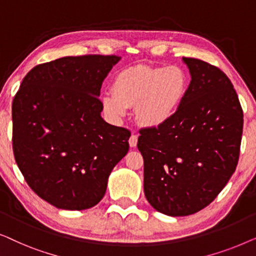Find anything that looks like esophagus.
<instances>
[{
	"label": "esophagus",
	"mask_w": 256,
	"mask_h": 256,
	"mask_svg": "<svg viewBox=\"0 0 256 256\" xmlns=\"http://www.w3.org/2000/svg\"><path fill=\"white\" fill-rule=\"evenodd\" d=\"M129 146H130L132 148H135V146H138V135L132 134L130 138H129Z\"/></svg>",
	"instance_id": "obj_1"
}]
</instances>
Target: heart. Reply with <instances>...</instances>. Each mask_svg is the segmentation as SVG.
I'll return each instance as SVG.
<instances>
[{"label":"heart","mask_w":256,"mask_h":256,"mask_svg":"<svg viewBox=\"0 0 256 256\" xmlns=\"http://www.w3.org/2000/svg\"><path fill=\"white\" fill-rule=\"evenodd\" d=\"M188 76L177 65H136L115 76L113 93L101 98L104 113L121 122L128 107L135 106V116L146 127H160L180 110L186 93Z\"/></svg>","instance_id":"obj_1"}]
</instances>
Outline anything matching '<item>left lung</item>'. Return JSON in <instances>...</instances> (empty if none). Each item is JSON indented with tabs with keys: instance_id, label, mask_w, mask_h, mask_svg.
Segmentation results:
<instances>
[{
	"instance_id": "left-lung-1",
	"label": "left lung",
	"mask_w": 256,
	"mask_h": 256,
	"mask_svg": "<svg viewBox=\"0 0 256 256\" xmlns=\"http://www.w3.org/2000/svg\"><path fill=\"white\" fill-rule=\"evenodd\" d=\"M191 82L174 116L140 130L144 194L156 211L190 216L214 200L236 171L244 113L232 82L218 68L182 59Z\"/></svg>"
}]
</instances>
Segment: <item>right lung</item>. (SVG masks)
Returning a JSON list of instances; mask_svg holds the SVG:
<instances>
[{"label":"right lung","mask_w":256,"mask_h":256,"mask_svg":"<svg viewBox=\"0 0 256 256\" xmlns=\"http://www.w3.org/2000/svg\"><path fill=\"white\" fill-rule=\"evenodd\" d=\"M118 56L62 57L34 66L12 102V146L29 186L54 208L80 211L106 194L130 132L101 116L100 88Z\"/></svg>","instance_id":"obj_1"}]
</instances>
